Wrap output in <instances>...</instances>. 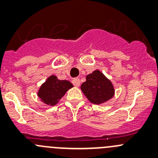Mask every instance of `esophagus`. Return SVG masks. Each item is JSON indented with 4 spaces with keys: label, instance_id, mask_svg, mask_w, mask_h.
I'll use <instances>...</instances> for the list:
<instances>
[{
    "label": "esophagus",
    "instance_id": "esophagus-1",
    "mask_svg": "<svg viewBox=\"0 0 158 158\" xmlns=\"http://www.w3.org/2000/svg\"><path fill=\"white\" fill-rule=\"evenodd\" d=\"M80 83H81V82H80V79H75L73 80V84L76 87H79V85H80Z\"/></svg>",
    "mask_w": 158,
    "mask_h": 158
}]
</instances>
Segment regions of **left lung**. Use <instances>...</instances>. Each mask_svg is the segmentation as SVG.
Returning a JSON list of instances; mask_svg holds the SVG:
<instances>
[{
	"label": "left lung",
	"instance_id": "1",
	"mask_svg": "<svg viewBox=\"0 0 158 158\" xmlns=\"http://www.w3.org/2000/svg\"><path fill=\"white\" fill-rule=\"evenodd\" d=\"M81 90L89 102L95 105L109 101L114 95L111 82L98 69L86 76V81L82 84Z\"/></svg>",
	"mask_w": 158,
	"mask_h": 158
}]
</instances>
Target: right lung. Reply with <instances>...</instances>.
Returning <instances> with one entry per match:
<instances>
[{
  "instance_id": "right-lung-1",
  "label": "right lung",
  "mask_w": 158,
  "mask_h": 158,
  "mask_svg": "<svg viewBox=\"0 0 158 158\" xmlns=\"http://www.w3.org/2000/svg\"><path fill=\"white\" fill-rule=\"evenodd\" d=\"M73 85L68 80H60L54 75L50 76L38 91L40 101L48 106H55Z\"/></svg>"
}]
</instances>
